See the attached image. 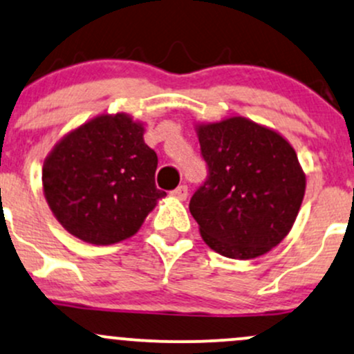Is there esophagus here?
<instances>
[{
  "mask_svg": "<svg viewBox=\"0 0 354 354\" xmlns=\"http://www.w3.org/2000/svg\"><path fill=\"white\" fill-rule=\"evenodd\" d=\"M173 196H176L178 200H186V198H188V186L186 185L178 186V188L173 192Z\"/></svg>",
  "mask_w": 354,
  "mask_h": 354,
  "instance_id": "1",
  "label": "esophagus"
}]
</instances>
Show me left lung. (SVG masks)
Listing matches in <instances>:
<instances>
[{
    "mask_svg": "<svg viewBox=\"0 0 354 354\" xmlns=\"http://www.w3.org/2000/svg\"><path fill=\"white\" fill-rule=\"evenodd\" d=\"M208 180L189 201L203 242L228 259L248 260L277 247L292 228L306 174L284 136L232 115L196 124Z\"/></svg>",
    "mask_w": 354,
    "mask_h": 354,
    "instance_id": "obj_1",
    "label": "left lung"
}]
</instances>
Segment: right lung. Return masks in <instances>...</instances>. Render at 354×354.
Segmentation results:
<instances>
[{"mask_svg":"<svg viewBox=\"0 0 354 354\" xmlns=\"http://www.w3.org/2000/svg\"><path fill=\"white\" fill-rule=\"evenodd\" d=\"M158 156L145 124L99 114L65 134L44 161V195L58 223L77 239L112 245L141 228L166 196L154 185Z\"/></svg>","mask_w":354,"mask_h":354,"instance_id":"obj_1","label":"right lung"}]
</instances>
